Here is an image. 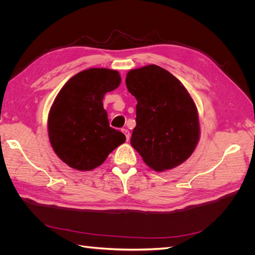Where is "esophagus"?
Here are the masks:
<instances>
[{
    "mask_svg": "<svg viewBox=\"0 0 255 255\" xmlns=\"http://www.w3.org/2000/svg\"><path fill=\"white\" fill-rule=\"evenodd\" d=\"M122 132H123V134L126 135L127 141H128V139H129V130L128 129H122Z\"/></svg>",
    "mask_w": 255,
    "mask_h": 255,
    "instance_id": "1",
    "label": "esophagus"
}]
</instances>
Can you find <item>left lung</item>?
Masks as SVG:
<instances>
[{
    "label": "left lung",
    "instance_id": "8db88e82",
    "mask_svg": "<svg viewBox=\"0 0 255 255\" xmlns=\"http://www.w3.org/2000/svg\"><path fill=\"white\" fill-rule=\"evenodd\" d=\"M126 84L137 100L130 144L156 172L183 164L200 139L198 110L187 89L156 65L129 70Z\"/></svg>",
    "mask_w": 255,
    "mask_h": 255
}]
</instances>
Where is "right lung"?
<instances>
[{"label":"right lung","mask_w":255,"mask_h":255,"mask_svg":"<svg viewBox=\"0 0 255 255\" xmlns=\"http://www.w3.org/2000/svg\"><path fill=\"white\" fill-rule=\"evenodd\" d=\"M118 71L90 68L69 80L51 106L48 117L50 143L69 167L90 171L104 163L126 136L110 127L103 107L106 92L119 87Z\"/></svg>","instance_id":"right-lung-1"}]
</instances>
